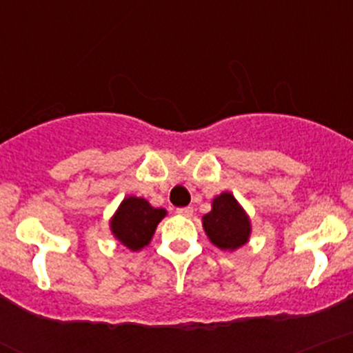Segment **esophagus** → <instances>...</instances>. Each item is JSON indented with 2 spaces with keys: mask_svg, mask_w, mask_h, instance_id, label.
I'll list each match as a JSON object with an SVG mask.
<instances>
[{
  "mask_svg": "<svg viewBox=\"0 0 353 353\" xmlns=\"http://www.w3.org/2000/svg\"><path fill=\"white\" fill-rule=\"evenodd\" d=\"M176 214L178 216H183V217H190L192 214H194V207H178L176 209Z\"/></svg>",
  "mask_w": 353,
  "mask_h": 353,
  "instance_id": "obj_1",
  "label": "esophagus"
}]
</instances>
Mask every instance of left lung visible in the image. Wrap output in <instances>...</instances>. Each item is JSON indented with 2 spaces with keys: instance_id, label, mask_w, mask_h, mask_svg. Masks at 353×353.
<instances>
[{
  "instance_id": "left-lung-1",
  "label": "left lung",
  "mask_w": 353,
  "mask_h": 353,
  "mask_svg": "<svg viewBox=\"0 0 353 353\" xmlns=\"http://www.w3.org/2000/svg\"><path fill=\"white\" fill-rule=\"evenodd\" d=\"M203 230L221 250H236L248 241L250 221L230 192L212 201V210L202 217Z\"/></svg>"
}]
</instances>
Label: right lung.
<instances>
[{
	"label": "right lung",
	"instance_id": "obj_1",
	"mask_svg": "<svg viewBox=\"0 0 353 353\" xmlns=\"http://www.w3.org/2000/svg\"><path fill=\"white\" fill-rule=\"evenodd\" d=\"M165 214V209H154L144 199L127 197L112 219V232L123 246L136 252L151 241L156 226Z\"/></svg>",
	"mask_w": 353,
	"mask_h": 353
}]
</instances>
